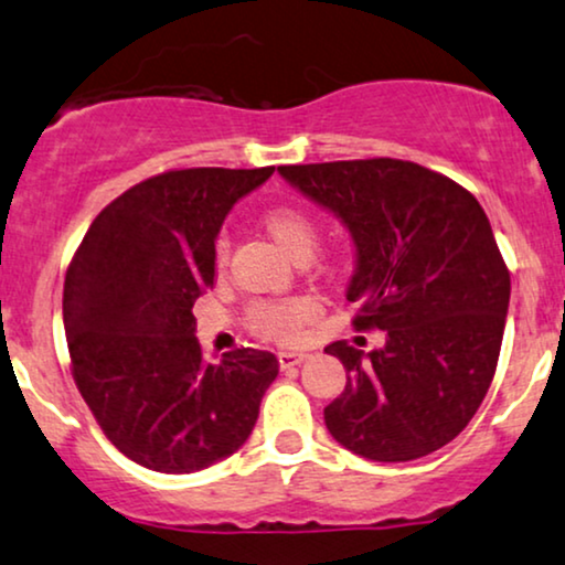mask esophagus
<instances>
[{
  "mask_svg": "<svg viewBox=\"0 0 565 565\" xmlns=\"http://www.w3.org/2000/svg\"><path fill=\"white\" fill-rule=\"evenodd\" d=\"M306 358H309L306 350H282V353H277V363H280L282 369H290V365L303 363Z\"/></svg>",
  "mask_w": 565,
  "mask_h": 565,
  "instance_id": "1",
  "label": "esophagus"
}]
</instances>
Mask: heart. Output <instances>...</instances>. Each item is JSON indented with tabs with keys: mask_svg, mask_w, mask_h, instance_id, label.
<instances>
[{
	"mask_svg": "<svg viewBox=\"0 0 565 565\" xmlns=\"http://www.w3.org/2000/svg\"><path fill=\"white\" fill-rule=\"evenodd\" d=\"M262 228H265L277 246L282 248L290 259L306 262L311 259L313 248L319 244V217L300 204H275L262 215ZM340 262L334 252L319 256V265L332 269ZM228 265V238L217 236L215 241V269L223 273ZM317 319V303L306 296L277 298V300H254L246 311V327L256 337L269 342H296L306 327Z\"/></svg>",
	"mask_w": 565,
	"mask_h": 565,
	"instance_id": "obj_1",
	"label": "heart"
}]
</instances>
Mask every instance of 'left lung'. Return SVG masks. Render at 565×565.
<instances>
[{"label": "left lung", "instance_id": "8db88e82", "mask_svg": "<svg viewBox=\"0 0 565 565\" xmlns=\"http://www.w3.org/2000/svg\"><path fill=\"white\" fill-rule=\"evenodd\" d=\"M280 173L353 233V327L386 332L371 353L348 340L324 348L348 371L324 407L329 434L373 461L441 449L486 399L507 327L511 277L480 202L449 175L397 158Z\"/></svg>", "mask_w": 565, "mask_h": 565}]
</instances>
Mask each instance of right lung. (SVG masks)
I'll return each mask as SVG.
<instances>
[{"instance_id":"add662e5","label":"right lung","mask_w":565,"mask_h":565,"mask_svg":"<svg viewBox=\"0 0 565 565\" xmlns=\"http://www.w3.org/2000/svg\"><path fill=\"white\" fill-rule=\"evenodd\" d=\"M267 168H181L98 212L64 277L70 369L108 441L156 472H196L252 434L277 358L236 348L207 363L194 300L215 280V236Z\"/></svg>"}]
</instances>
